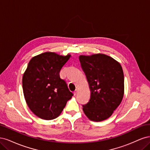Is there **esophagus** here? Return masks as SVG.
Here are the masks:
<instances>
[{
    "instance_id": "34e87169",
    "label": "esophagus",
    "mask_w": 150,
    "mask_h": 150,
    "mask_svg": "<svg viewBox=\"0 0 150 150\" xmlns=\"http://www.w3.org/2000/svg\"><path fill=\"white\" fill-rule=\"evenodd\" d=\"M77 93H78V91H77V90H76V91H75L74 92V96H76V95L77 94Z\"/></svg>"
}]
</instances>
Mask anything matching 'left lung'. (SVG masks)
<instances>
[{
    "label": "left lung",
    "instance_id": "1",
    "mask_svg": "<svg viewBox=\"0 0 150 150\" xmlns=\"http://www.w3.org/2000/svg\"><path fill=\"white\" fill-rule=\"evenodd\" d=\"M79 59L91 91L83 110L88 119L102 121L109 118L123 98L124 74L119 62L104 54L80 55Z\"/></svg>",
    "mask_w": 150,
    "mask_h": 150
}]
</instances>
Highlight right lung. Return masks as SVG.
I'll return each instance as SVG.
<instances>
[{
	"mask_svg": "<svg viewBox=\"0 0 150 150\" xmlns=\"http://www.w3.org/2000/svg\"><path fill=\"white\" fill-rule=\"evenodd\" d=\"M71 55L46 52L33 57L22 77L25 102L34 114L45 120L61 115L73 94L59 72Z\"/></svg>",
	"mask_w": 150,
	"mask_h": 150,
	"instance_id": "right-lung-1",
	"label": "right lung"
}]
</instances>
